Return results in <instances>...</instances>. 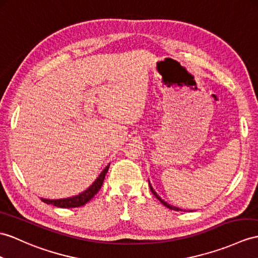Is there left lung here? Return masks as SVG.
Wrapping results in <instances>:
<instances>
[{"instance_id": "8db88e82", "label": "left lung", "mask_w": 258, "mask_h": 258, "mask_svg": "<svg viewBox=\"0 0 258 258\" xmlns=\"http://www.w3.org/2000/svg\"><path fill=\"white\" fill-rule=\"evenodd\" d=\"M149 185H150V183H149ZM150 189H151V191H152V194L154 195V196H155L156 198H158V199L160 200V202H161V203H162L163 205H164L165 207H167V208H168V209H171V210H175V211H181V209H179V208H176V207H173V206H171V205H169V204L165 203V202H164V200H162V199H161V197L159 196V195H158V194H156V192H155V191L153 190V188H152V186H151V185H150Z\"/></svg>"}]
</instances>
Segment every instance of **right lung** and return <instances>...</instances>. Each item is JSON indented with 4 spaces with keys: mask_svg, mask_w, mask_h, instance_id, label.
I'll return each instance as SVG.
<instances>
[{
    "mask_svg": "<svg viewBox=\"0 0 258 258\" xmlns=\"http://www.w3.org/2000/svg\"><path fill=\"white\" fill-rule=\"evenodd\" d=\"M108 168H109V165L106 166V168L102 173H100L97 179L94 181L93 185L90 188H87L85 191L78 195V196L67 198V199H56V200L41 198V200L43 203L49 204V205H53L55 207H60V208H77V207L84 206L87 202H90V200L94 196H95V195L98 192V190L100 189V187H102V185H103L105 175L107 174Z\"/></svg>",
    "mask_w": 258,
    "mask_h": 258,
    "instance_id": "1",
    "label": "right lung"
}]
</instances>
